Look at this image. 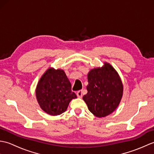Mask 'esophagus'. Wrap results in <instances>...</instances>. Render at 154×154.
Wrapping results in <instances>:
<instances>
[{"mask_svg":"<svg viewBox=\"0 0 154 154\" xmlns=\"http://www.w3.org/2000/svg\"><path fill=\"white\" fill-rule=\"evenodd\" d=\"M77 95L79 98H82V97H83V91L80 90L79 91H77Z\"/></svg>","mask_w":154,"mask_h":154,"instance_id":"34e87169","label":"esophagus"}]
</instances>
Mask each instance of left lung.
I'll return each instance as SVG.
<instances>
[{
  "instance_id": "8db88e82",
  "label": "left lung",
  "mask_w": 154,
  "mask_h": 154,
  "mask_svg": "<svg viewBox=\"0 0 154 154\" xmlns=\"http://www.w3.org/2000/svg\"><path fill=\"white\" fill-rule=\"evenodd\" d=\"M87 94L83 99L88 109L97 117L113 112L119 105L123 94V85L119 75L110 64L91 69L87 75Z\"/></svg>"
}]
</instances>
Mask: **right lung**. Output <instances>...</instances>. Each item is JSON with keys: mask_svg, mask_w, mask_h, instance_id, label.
<instances>
[{"mask_svg": "<svg viewBox=\"0 0 154 154\" xmlns=\"http://www.w3.org/2000/svg\"><path fill=\"white\" fill-rule=\"evenodd\" d=\"M35 96L41 109L51 116L64 112L70 101L77 98L64 71L54 68H49L40 78Z\"/></svg>", "mask_w": 154, "mask_h": 154, "instance_id": "1", "label": "right lung"}]
</instances>
